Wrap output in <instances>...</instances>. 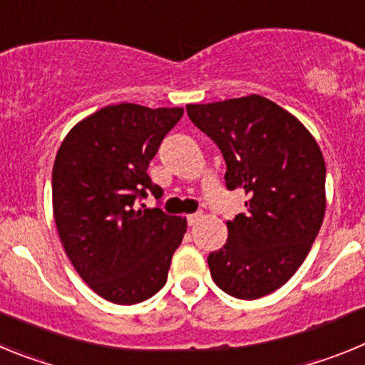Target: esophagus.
<instances>
[{"mask_svg":"<svg viewBox=\"0 0 365 365\" xmlns=\"http://www.w3.org/2000/svg\"><path fill=\"white\" fill-rule=\"evenodd\" d=\"M201 219H202V214L188 215V225H190V227H195V225H197V222L201 221Z\"/></svg>","mask_w":365,"mask_h":365,"instance_id":"34e87169","label":"esophagus"}]
</instances>
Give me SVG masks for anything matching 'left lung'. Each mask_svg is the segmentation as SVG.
<instances>
[{"mask_svg":"<svg viewBox=\"0 0 365 365\" xmlns=\"http://www.w3.org/2000/svg\"><path fill=\"white\" fill-rule=\"evenodd\" d=\"M188 117L227 163L228 190H245L247 214L227 221L225 247L208 256L212 279L241 299L292 278L325 215V160L311 131L259 95L188 104Z\"/></svg>","mask_w":365,"mask_h":365,"instance_id":"8db88e82","label":"left lung"}]
</instances>
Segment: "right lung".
<instances>
[{
	"label": "right lung",
	"instance_id": "add662e5",
	"mask_svg": "<svg viewBox=\"0 0 365 365\" xmlns=\"http://www.w3.org/2000/svg\"><path fill=\"white\" fill-rule=\"evenodd\" d=\"M182 108L113 104L66 135L53 166V214L60 241L80 278L98 296L133 305L159 292L186 217L137 206L148 190L159 199L148 166Z\"/></svg>",
	"mask_w": 365,
	"mask_h": 365
}]
</instances>
